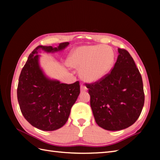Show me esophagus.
<instances>
[{
  "instance_id": "obj_1",
  "label": "esophagus",
  "mask_w": 160,
  "mask_h": 160,
  "mask_svg": "<svg viewBox=\"0 0 160 160\" xmlns=\"http://www.w3.org/2000/svg\"><path fill=\"white\" fill-rule=\"evenodd\" d=\"M87 89H87L86 86H84V85H81V86H80V91H81V92H85V91H87Z\"/></svg>"
}]
</instances>
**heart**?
<instances>
[{
	"label": "heart",
	"mask_w": 160,
	"mask_h": 160,
	"mask_svg": "<svg viewBox=\"0 0 160 160\" xmlns=\"http://www.w3.org/2000/svg\"><path fill=\"white\" fill-rule=\"evenodd\" d=\"M113 62V52L105 45L78 47L67 59L68 66L80 70V78L89 83L99 82L106 77Z\"/></svg>",
	"instance_id": "obj_1"
}]
</instances>
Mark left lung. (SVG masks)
<instances>
[{
	"label": "left lung",
	"instance_id": "obj_1",
	"mask_svg": "<svg viewBox=\"0 0 160 160\" xmlns=\"http://www.w3.org/2000/svg\"><path fill=\"white\" fill-rule=\"evenodd\" d=\"M118 51L119 55L111 73L99 82L86 84L95 120L108 131H120L133 124L144 104L140 71L127 50Z\"/></svg>",
	"mask_w": 160,
	"mask_h": 160
}]
</instances>
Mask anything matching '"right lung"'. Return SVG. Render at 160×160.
Wrapping results in <instances>:
<instances>
[{"instance_id":"add662e5","label":"right lung","mask_w":160,"mask_h":160,"mask_svg":"<svg viewBox=\"0 0 160 160\" xmlns=\"http://www.w3.org/2000/svg\"><path fill=\"white\" fill-rule=\"evenodd\" d=\"M69 45L65 42L57 47H37L20 75L17 98L20 111L29 124L42 131H55L65 124L80 91L78 81L68 84L47 76L40 67L38 53L60 52Z\"/></svg>"}]
</instances>
